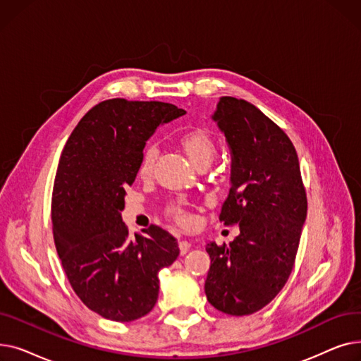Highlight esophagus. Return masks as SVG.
I'll return each instance as SVG.
<instances>
[{"mask_svg":"<svg viewBox=\"0 0 361 361\" xmlns=\"http://www.w3.org/2000/svg\"><path fill=\"white\" fill-rule=\"evenodd\" d=\"M178 247H180V253H181V255H185L188 250H190L192 244L188 243V241H185V240H181V241L178 243Z\"/></svg>","mask_w":361,"mask_h":361,"instance_id":"1","label":"esophagus"}]
</instances>
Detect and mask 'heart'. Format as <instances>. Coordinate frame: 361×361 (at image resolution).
Here are the masks:
<instances>
[{
	"label": "heart",
	"instance_id": "1",
	"mask_svg": "<svg viewBox=\"0 0 361 361\" xmlns=\"http://www.w3.org/2000/svg\"><path fill=\"white\" fill-rule=\"evenodd\" d=\"M180 143L185 152L187 158L190 159V162L196 168L202 165H209L216 155L215 140L212 139L209 133H206L203 130H193V131L185 133V135L181 137ZM157 157H158V147L155 145H147L143 152L140 168H139L142 176H147L150 173ZM173 214L180 222L187 221V215L184 214L181 207H177V206L173 207Z\"/></svg>",
	"mask_w": 361,
	"mask_h": 361
}]
</instances>
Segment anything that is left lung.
Instances as JSON below:
<instances>
[{"mask_svg": "<svg viewBox=\"0 0 361 361\" xmlns=\"http://www.w3.org/2000/svg\"><path fill=\"white\" fill-rule=\"evenodd\" d=\"M212 120L231 152V188L219 219L237 224L240 234L230 245L207 243L204 293L219 312L245 316L286 286L307 216L306 190L291 140L260 109L224 97Z\"/></svg>", "mask_w": 361, "mask_h": 361, "instance_id": "obj_1", "label": "left lung"}]
</instances>
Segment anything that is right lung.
<instances>
[{"mask_svg": "<svg viewBox=\"0 0 361 361\" xmlns=\"http://www.w3.org/2000/svg\"><path fill=\"white\" fill-rule=\"evenodd\" d=\"M184 114L165 102L108 99L86 114L63 149L52 193L55 247L74 293L105 319L147 314L159 271L180 255L177 240L157 225L130 238L121 211L146 142Z\"/></svg>", "mask_w": 361, "mask_h": 361, "instance_id": "add662e5", "label": "right lung"}]
</instances>
